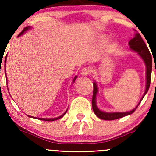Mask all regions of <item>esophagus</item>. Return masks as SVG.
<instances>
[{"label": "esophagus", "mask_w": 156, "mask_h": 156, "mask_svg": "<svg viewBox=\"0 0 156 156\" xmlns=\"http://www.w3.org/2000/svg\"><path fill=\"white\" fill-rule=\"evenodd\" d=\"M90 72V70L89 69H88V68H84L82 69V70H81V74L82 75H84V76H85V75H89Z\"/></svg>", "instance_id": "34e87169"}]
</instances>
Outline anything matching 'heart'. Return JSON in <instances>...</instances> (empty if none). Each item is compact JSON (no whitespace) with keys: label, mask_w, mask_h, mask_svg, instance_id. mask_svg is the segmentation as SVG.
<instances>
[{"label":"heart","mask_w":156,"mask_h":156,"mask_svg":"<svg viewBox=\"0 0 156 156\" xmlns=\"http://www.w3.org/2000/svg\"><path fill=\"white\" fill-rule=\"evenodd\" d=\"M99 40H100V41H102V42H104V41H106V40H107V37H106V35H102V36H100V37H99Z\"/></svg>","instance_id":"1"}]
</instances>
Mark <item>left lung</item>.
Masks as SVG:
<instances>
[{
    "label": "left lung",
    "instance_id": "left-lung-1",
    "mask_svg": "<svg viewBox=\"0 0 156 156\" xmlns=\"http://www.w3.org/2000/svg\"><path fill=\"white\" fill-rule=\"evenodd\" d=\"M129 46H130V49L132 51L135 52L137 53L141 59L144 60V63L146 66V87H145V92H144V95H143L142 98H141L140 101L134 108L133 109L130 110L128 112H107L102 111L101 109L98 108L97 106V95L98 94V86H97V82L96 81H94L93 84H94V92H93V98H92V108L94 110V113L100 119H103V120H115V119H120V118L125 117V116L128 115L132 114L133 112L136 110L137 106L144 99V96L146 95V93L148 92L149 88V85H150V81H151V73H152V56L150 54L149 49L146 47L145 42L141 37L140 34L138 32H136L134 34V36L132 39H130V41L128 43Z\"/></svg>",
    "mask_w": 156,
    "mask_h": 156
}]
</instances>
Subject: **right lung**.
I'll list each match as a JSON object with an SVG mask.
<instances>
[{"label":"right lung","mask_w":156,"mask_h":156,"mask_svg":"<svg viewBox=\"0 0 156 156\" xmlns=\"http://www.w3.org/2000/svg\"><path fill=\"white\" fill-rule=\"evenodd\" d=\"M31 29V26H27V27H26V28H25L23 30V31H22V32L20 33V34H19L18 37H20V36L23 35V34H24L25 32H26V31H29V29ZM6 60H7V56H6V58H5V64H4V66H5V67H6ZM5 69H6V68H5ZM76 78H77V76H75V78H74L73 81H72V84H73V83L75 82V79H76ZM67 110H68V109H67ZM67 110H66V111L65 112L63 113V114L61 115L60 116H59V117H56V118H51V119H44V118H35V117H33V116H30V115H28V116H29V117H30V118H33V119H40V120H42V121H47V122H52V121H55V120H57V119H61V118H62V116H63L64 115L66 114V113Z\"/></svg>","instance_id":"obj_1"}]
</instances>
